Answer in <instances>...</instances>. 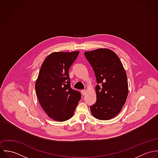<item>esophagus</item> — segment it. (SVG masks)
Masks as SVG:
<instances>
[{"instance_id":"obj_1","label":"esophagus","mask_w":158,"mask_h":158,"mask_svg":"<svg viewBox=\"0 0 158 158\" xmlns=\"http://www.w3.org/2000/svg\"><path fill=\"white\" fill-rule=\"evenodd\" d=\"M81 94H83V95H85V94H86V89H83V90H81Z\"/></svg>"}]
</instances>
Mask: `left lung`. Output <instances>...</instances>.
Wrapping results in <instances>:
<instances>
[{"instance_id":"left-lung-1","label":"left lung","mask_w":158,"mask_h":158,"mask_svg":"<svg viewBox=\"0 0 158 158\" xmlns=\"http://www.w3.org/2000/svg\"><path fill=\"white\" fill-rule=\"evenodd\" d=\"M85 56L94 70L97 83V101L90 106V111L97 119L110 120L120 112L127 100V73L118 56L110 49L86 52Z\"/></svg>"}]
</instances>
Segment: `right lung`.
<instances>
[{"label":"right lung","instance_id":"obj_1","mask_svg":"<svg viewBox=\"0 0 158 158\" xmlns=\"http://www.w3.org/2000/svg\"><path fill=\"white\" fill-rule=\"evenodd\" d=\"M78 51L53 52L44 61L35 83L39 102L48 117L58 122L70 118L81 97L70 87L69 70Z\"/></svg>","mask_w":158,"mask_h":158}]
</instances>
